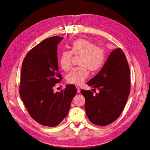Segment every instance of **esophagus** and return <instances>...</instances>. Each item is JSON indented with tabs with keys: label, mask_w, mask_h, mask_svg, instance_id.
Wrapping results in <instances>:
<instances>
[{
	"label": "esophagus",
	"mask_w": 150,
	"mask_h": 150,
	"mask_svg": "<svg viewBox=\"0 0 150 150\" xmlns=\"http://www.w3.org/2000/svg\"><path fill=\"white\" fill-rule=\"evenodd\" d=\"M76 89H77V92H78V93H80V88H79V87H78V86H77V87H76Z\"/></svg>",
	"instance_id": "obj_1"
}]
</instances>
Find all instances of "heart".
<instances>
[{"label":"heart","instance_id":"obj_1","mask_svg":"<svg viewBox=\"0 0 150 150\" xmlns=\"http://www.w3.org/2000/svg\"><path fill=\"white\" fill-rule=\"evenodd\" d=\"M71 51H64L59 57V64L62 69L69 71L72 66V54L81 56L79 61L81 67L74 68L67 74L66 79L68 83L75 85H80L88 78V69L96 72L101 69L104 62V50L96 47L93 42L84 39H79L71 45Z\"/></svg>","mask_w":150,"mask_h":150}]
</instances>
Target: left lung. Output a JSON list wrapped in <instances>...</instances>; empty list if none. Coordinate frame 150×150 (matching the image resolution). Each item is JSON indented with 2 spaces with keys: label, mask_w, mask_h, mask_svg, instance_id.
Instances as JSON below:
<instances>
[{
  "label": "left lung",
  "mask_w": 150,
  "mask_h": 150,
  "mask_svg": "<svg viewBox=\"0 0 150 150\" xmlns=\"http://www.w3.org/2000/svg\"><path fill=\"white\" fill-rule=\"evenodd\" d=\"M130 71L126 56L120 48L112 51L98 74L87 83L99 93L81 90L85 98V110L89 121L106 126L118 117L130 92Z\"/></svg>",
  "instance_id": "1"
}]
</instances>
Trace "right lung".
I'll use <instances>...</instances> for the list:
<instances>
[{
  "mask_svg": "<svg viewBox=\"0 0 150 150\" xmlns=\"http://www.w3.org/2000/svg\"><path fill=\"white\" fill-rule=\"evenodd\" d=\"M62 39V37L54 36L44 40L28 53L21 69L19 93L22 100L35 121L49 127L57 126L65 118L77 93L72 84H67L64 91L54 93L53 87L62 79L57 51Z\"/></svg>",
  "mask_w": 150,
  "mask_h": 150,
  "instance_id": "right-lung-1",
  "label": "right lung"
}]
</instances>
